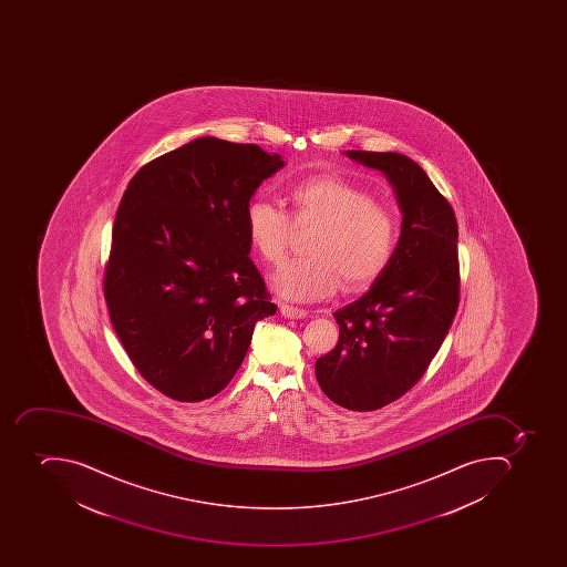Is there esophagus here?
I'll list each match as a JSON object with an SVG mask.
<instances>
[{
    "label": "esophagus",
    "mask_w": 567,
    "mask_h": 567,
    "mask_svg": "<svg viewBox=\"0 0 567 567\" xmlns=\"http://www.w3.org/2000/svg\"><path fill=\"white\" fill-rule=\"evenodd\" d=\"M280 312L284 317H289V319H305L308 316L307 310L303 308L292 307V305H280Z\"/></svg>",
    "instance_id": "obj_1"
}]
</instances>
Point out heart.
<instances>
[{
	"instance_id": "obj_1",
	"label": "heart",
	"mask_w": 567,
	"mask_h": 567,
	"mask_svg": "<svg viewBox=\"0 0 567 567\" xmlns=\"http://www.w3.org/2000/svg\"><path fill=\"white\" fill-rule=\"evenodd\" d=\"M289 215L266 200L246 206V234L271 266L289 255L296 228L316 227L308 259L286 264L272 280L278 295L319 301L339 289L357 292L386 271L399 245V219L389 206L337 175L303 178L287 189Z\"/></svg>"
}]
</instances>
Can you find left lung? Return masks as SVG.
Listing matches in <instances>:
<instances>
[{
	"instance_id": "obj_1",
	"label": "left lung",
	"mask_w": 567,
	"mask_h": 567,
	"mask_svg": "<svg viewBox=\"0 0 567 567\" xmlns=\"http://www.w3.org/2000/svg\"><path fill=\"white\" fill-rule=\"evenodd\" d=\"M381 169L398 193V251L369 292L333 313L339 342L316 361L322 392L351 411H374L419 383L460 307L457 219L415 161L398 152L346 151Z\"/></svg>"
}]
</instances>
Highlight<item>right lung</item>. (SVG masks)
<instances>
[{
    "label": "right lung",
    "instance_id": "1",
    "mask_svg": "<svg viewBox=\"0 0 567 567\" xmlns=\"http://www.w3.org/2000/svg\"><path fill=\"white\" fill-rule=\"evenodd\" d=\"M284 166L255 143L204 136L134 174L104 266L107 312L143 380L181 402L213 398L277 312L248 257L246 206Z\"/></svg>",
    "mask_w": 567,
    "mask_h": 567
}]
</instances>
